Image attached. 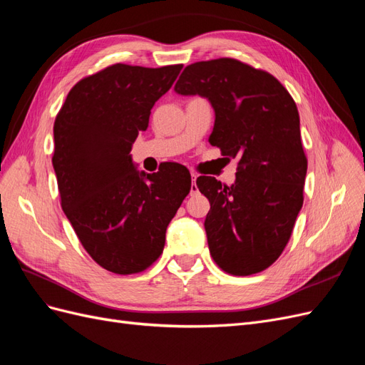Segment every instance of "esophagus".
I'll return each mask as SVG.
<instances>
[{"mask_svg": "<svg viewBox=\"0 0 365 365\" xmlns=\"http://www.w3.org/2000/svg\"><path fill=\"white\" fill-rule=\"evenodd\" d=\"M196 178H197V175L196 173H192V185H190V195H196L197 192V185H196Z\"/></svg>", "mask_w": 365, "mask_h": 365, "instance_id": "esophagus-1", "label": "esophagus"}]
</instances>
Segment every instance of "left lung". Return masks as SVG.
I'll use <instances>...</instances> for the list:
<instances>
[{
    "label": "left lung",
    "mask_w": 365,
    "mask_h": 365,
    "mask_svg": "<svg viewBox=\"0 0 365 365\" xmlns=\"http://www.w3.org/2000/svg\"><path fill=\"white\" fill-rule=\"evenodd\" d=\"M175 91L207 98L215 109L210 145L239 160L235 184L196 180L210 201V254L233 275L267 269L288 244L303 205L307 160L294 98L269 73L230 58L185 67Z\"/></svg>",
    "instance_id": "1"
}]
</instances>
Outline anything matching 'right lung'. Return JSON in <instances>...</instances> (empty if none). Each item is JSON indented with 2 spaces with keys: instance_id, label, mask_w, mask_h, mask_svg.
<instances>
[{
  "instance_id": "1",
  "label": "right lung",
  "mask_w": 365,
  "mask_h": 365,
  "mask_svg": "<svg viewBox=\"0 0 365 365\" xmlns=\"http://www.w3.org/2000/svg\"><path fill=\"white\" fill-rule=\"evenodd\" d=\"M181 68L111 65L77 82L54 120L62 210L86 252L114 274L141 272L160 257L165 230L190 192L184 165L146 173L130 155Z\"/></svg>"
}]
</instances>
